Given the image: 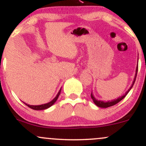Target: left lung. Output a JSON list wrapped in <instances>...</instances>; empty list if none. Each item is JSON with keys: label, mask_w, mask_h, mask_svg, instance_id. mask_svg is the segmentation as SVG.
I'll return each mask as SVG.
<instances>
[{"label": "left lung", "mask_w": 146, "mask_h": 146, "mask_svg": "<svg viewBox=\"0 0 146 146\" xmlns=\"http://www.w3.org/2000/svg\"><path fill=\"white\" fill-rule=\"evenodd\" d=\"M137 71H138V66H137V69H136V75H135V79H134V81H133V83H132L131 87H130V88H129L128 91L125 93V94L124 95H123V96L121 97H119V98H117V100H112V101H108V102H104V101H100V100H97L96 99H95L94 97H93V94L91 93V95H90V96H91V98L92 100H93V101L94 103L96 104L98 106L100 107V108H108V107H110V106H113L117 104V103H119L121 100H123V98H125V96H126V95L128 94V92L130 91V89L132 88V86L134 85V84H135V80H136V77H137Z\"/></svg>", "instance_id": "8db88e82"}]
</instances>
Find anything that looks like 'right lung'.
<instances>
[{"label": "right lung", "instance_id": "obj_1", "mask_svg": "<svg viewBox=\"0 0 146 146\" xmlns=\"http://www.w3.org/2000/svg\"><path fill=\"white\" fill-rule=\"evenodd\" d=\"M60 92H61V89L60 90V91L58 92V95H56V97L53 99V100H52L51 102H48L47 104H42V105H39V106H32V105H29V104H25L28 107H29L30 108H31V109H33V110H44V109H46V108H49L50 106H51L53 104L55 103L57 101V100H58V97H59V95L60 94Z\"/></svg>", "mask_w": 146, "mask_h": 146}]
</instances>
